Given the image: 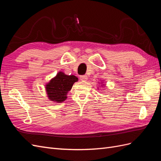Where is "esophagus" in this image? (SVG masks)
Here are the masks:
<instances>
[{
  "instance_id": "34e87169",
  "label": "esophagus",
  "mask_w": 161,
  "mask_h": 161,
  "mask_svg": "<svg viewBox=\"0 0 161 161\" xmlns=\"http://www.w3.org/2000/svg\"><path fill=\"white\" fill-rule=\"evenodd\" d=\"M87 79H88V77H87L86 75H82L80 76V80L82 81H86Z\"/></svg>"
}]
</instances>
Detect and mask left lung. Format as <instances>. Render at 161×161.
<instances>
[{
	"instance_id": "1",
	"label": "left lung",
	"mask_w": 161,
	"mask_h": 161,
	"mask_svg": "<svg viewBox=\"0 0 161 161\" xmlns=\"http://www.w3.org/2000/svg\"><path fill=\"white\" fill-rule=\"evenodd\" d=\"M99 85H100V86H101V87H105V85L104 82H103V81H101V82H99ZM100 86H98V89H99V87H100Z\"/></svg>"
}]
</instances>
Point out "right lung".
<instances>
[{"label":"right lung","mask_w":161,"mask_h":161,"mask_svg":"<svg viewBox=\"0 0 161 161\" xmlns=\"http://www.w3.org/2000/svg\"><path fill=\"white\" fill-rule=\"evenodd\" d=\"M79 80L75 75H67L62 71L46 83V91L48 99L54 103H62L67 99L69 91L72 89L73 84Z\"/></svg>","instance_id":"1"}]
</instances>
